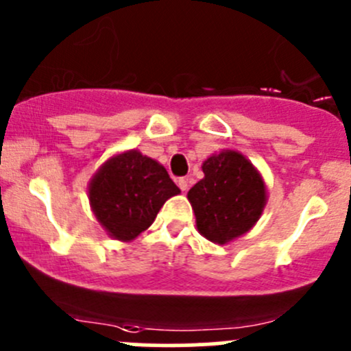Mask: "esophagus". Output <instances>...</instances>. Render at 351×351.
Returning <instances> with one entry per match:
<instances>
[{
    "instance_id": "1",
    "label": "esophagus",
    "mask_w": 351,
    "mask_h": 351,
    "mask_svg": "<svg viewBox=\"0 0 351 351\" xmlns=\"http://www.w3.org/2000/svg\"><path fill=\"white\" fill-rule=\"evenodd\" d=\"M178 186L182 192H186L189 190V180L186 178H178Z\"/></svg>"
}]
</instances>
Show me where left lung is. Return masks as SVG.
I'll return each instance as SVG.
<instances>
[{"instance_id": "1", "label": "left lung", "mask_w": 351, "mask_h": 351, "mask_svg": "<svg viewBox=\"0 0 351 351\" xmlns=\"http://www.w3.org/2000/svg\"><path fill=\"white\" fill-rule=\"evenodd\" d=\"M202 169L205 176L189 192L198 232L208 241L226 244L250 231L260 219L267 200L265 183L236 151L210 156Z\"/></svg>"}]
</instances>
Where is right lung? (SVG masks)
Returning <instances> with one entry per match:
<instances>
[{
  "label": "right lung",
  "instance_id": "1",
  "mask_svg": "<svg viewBox=\"0 0 351 351\" xmlns=\"http://www.w3.org/2000/svg\"><path fill=\"white\" fill-rule=\"evenodd\" d=\"M178 193L168 171L139 151L108 159L90 183L95 215L119 241H130L146 231L162 204Z\"/></svg>",
  "mask_w": 351,
  "mask_h": 351
}]
</instances>
